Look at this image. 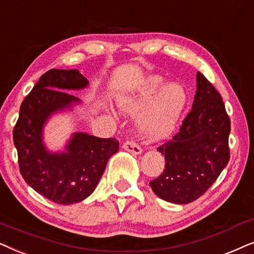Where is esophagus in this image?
Here are the masks:
<instances>
[{"mask_svg":"<svg viewBox=\"0 0 254 254\" xmlns=\"http://www.w3.org/2000/svg\"><path fill=\"white\" fill-rule=\"evenodd\" d=\"M123 148L125 151L131 152L133 154H140L141 153V148L138 144L133 143V141H125L123 144Z\"/></svg>","mask_w":254,"mask_h":254,"instance_id":"1","label":"esophagus"}]
</instances>
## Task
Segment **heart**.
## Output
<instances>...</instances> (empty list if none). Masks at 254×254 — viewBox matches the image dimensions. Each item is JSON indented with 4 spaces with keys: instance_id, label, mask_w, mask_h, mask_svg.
<instances>
[{
    "instance_id": "heart-1",
    "label": "heart",
    "mask_w": 254,
    "mask_h": 254,
    "mask_svg": "<svg viewBox=\"0 0 254 254\" xmlns=\"http://www.w3.org/2000/svg\"><path fill=\"white\" fill-rule=\"evenodd\" d=\"M164 83L165 80L162 77L153 76L140 95L120 97L117 104L122 113L129 115L139 113ZM186 100V92L180 84L171 83L162 88L140 114L138 125L141 132L150 139L167 137L174 130L181 116Z\"/></svg>"
}]
</instances>
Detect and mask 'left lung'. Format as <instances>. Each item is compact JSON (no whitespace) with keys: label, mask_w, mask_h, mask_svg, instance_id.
Here are the masks:
<instances>
[{"label":"left lung","mask_w":254,"mask_h":254,"mask_svg":"<svg viewBox=\"0 0 254 254\" xmlns=\"http://www.w3.org/2000/svg\"><path fill=\"white\" fill-rule=\"evenodd\" d=\"M196 82L192 108L179 132L158 147L165 155V170L150 182L155 195L177 204L197 200L230 160L231 123L221 94L201 72Z\"/></svg>","instance_id":"obj_1"}]
</instances>
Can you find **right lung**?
Instances as JSON below:
<instances>
[{
	"label": "right lung",
	"instance_id": "1",
	"mask_svg": "<svg viewBox=\"0 0 254 254\" xmlns=\"http://www.w3.org/2000/svg\"><path fill=\"white\" fill-rule=\"evenodd\" d=\"M88 80L76 69H50L40 76L22 102L13 127L18 166L23 179L40 195L59 204H73L96 188L107 162L120 147L116 138L74 133L63 153H50L42 143L51 114L79 99L67 89H82Z\"/></svg>",
	"mask_w": 254,
	"mask_h": 254
}]
</instances>
